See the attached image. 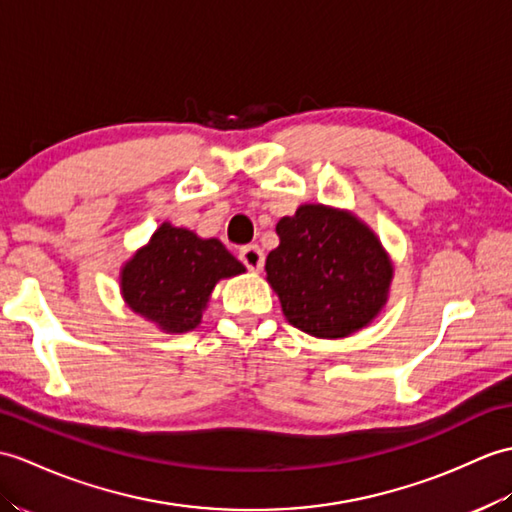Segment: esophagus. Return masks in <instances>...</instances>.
I'll return each instance as SVG.
<instances>
[{"instance_id":"esophagus-1","label":"esophagus","mask_w":512,"mask_h":512,"mask_svg":"<svg viewBox=\"0 0 512 512\" xmlns=\"http://www.w3.org/2000/svg\"><path fill=\"white\" fill-rule=\"evenodd\" d=\"M240 261L253 272H259L261 266H264V253L257 244H246L240 248Z\"/></svg>"}]
</instances>
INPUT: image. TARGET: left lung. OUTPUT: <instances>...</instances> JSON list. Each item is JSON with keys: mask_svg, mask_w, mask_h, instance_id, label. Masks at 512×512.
<instances>
[{"mask_svg": "<svg viewBox=\"0 0 512 512\" xmlns=\"http://www.w3.org/2000/svg\"><path fill=\"white\" fill-rule=\"evenodd\" d=\"M266 259L285 318L305 334L344 338L386 303L392 266L375 233L349 213L303 205L277 224Z\"/></svg>", "mask_w": 512, "mask_h": 512, "instance_id": "left-lung-1", "label": "left lung"}]
</instances>
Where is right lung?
I'll return each mask as SVG.
<instances>
[{
    "instance_id": "right-lung-1",
    "label": "right lung",
    "mask_w": 512,
    "mask_h": 512,
    "mask_svg": "<svg viewBox=\"0 0 512 512\" xmlns=\"http://www.w3.org/2000/svg\"><path fill=\"white\" fill-rule=\"evenodd\" d=\"M240 272L244 266L220 240H200L165 222L124 266L122 294L133 312L168 334H183L200 323L213 285Z\"/></svg>"
}]
</instances>
